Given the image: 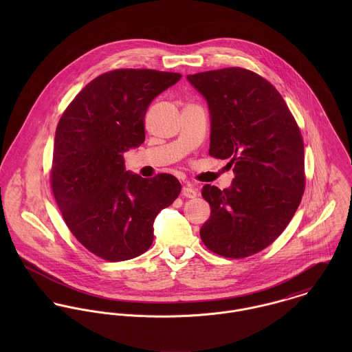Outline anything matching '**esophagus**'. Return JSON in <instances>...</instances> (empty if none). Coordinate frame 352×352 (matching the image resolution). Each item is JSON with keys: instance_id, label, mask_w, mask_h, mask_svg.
<instances>
[{"instance_id": "34e87169", "label": "esophagus", "mask_w": 352, "mask_h": 352, "mask_svg": "<svg viewBox=\"0 0 352 352\" xmlns=\"http://www.w3.org/2000/svg\"><path fill=\"white\" fill-rule=\"evenodd\" d=\"M182 195L186 197V198H197L198 191H197V188H194L191 184H186V186L182 188Z\"/></svg>"}]
</instances>
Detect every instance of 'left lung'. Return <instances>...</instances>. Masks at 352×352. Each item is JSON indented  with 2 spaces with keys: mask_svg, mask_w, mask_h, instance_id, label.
Returning a JSON list of instances; mask_svg holds the SVG:
<instances>
[{
  "mask_svg": "<svg viewBox=\"0 0 352 352\" xmlns=\"http://www.w3.org/2000/svg\"><path fill=\"white\" fill-rule=\"evenodd\" d=\"M187 80L208 105L210 155L234 165L229 188H201L211 207L201 241L225 257L251 256L282 234L301 203V131L280 94L253 72L228 67Z\"/></svg>",
  "mask_w": 352,
  "mask_h": 352,
  "instance_id": "8db88e82",
  "label": "left lung"
}]
</instances>
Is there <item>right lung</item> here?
Segmentation results:
<instances>
[{
    "label": "right lung",
    "mask_w": 352,
    "mask_h": 352,
    "mask_svg": "<svg viewBox=\"0 0 352 352\" xmlns=\"http://www.w3.org/2000/svg\"><path fill=\"white\" fill-rule=\"evenodd\" d=\"M179 73L119 69L91 81L56 126L51 186L74 237L108 261L151 248L157 214L182 191L168 173L144 179L126 170L123 153L145 141L144 119Z\"/></svg>",
    "instance_id": "obj_1"
}]
</instances>
